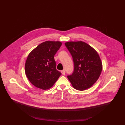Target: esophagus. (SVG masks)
I'll use <instances>...</instances> for the list:
<instances>
[{"label": "esophagus", "mask_w": 125, "mask_h": 125, "mask_svg": "<svg viewBox=\"0 0 125 125\" xmlns=\"http://www.w3.org/2000/svg\"><path fill=\"white\" fill-rule=\"evenodd\" d=\"M61 73H62V74L63 75H65V70L63 69V70L61 71Z\"/></svg>", "instance_id": "obj_1"}]
</instances>
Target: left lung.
<instances>
[{"mask_svg": "<svg viewBox=\"0 0 125 125\" xmlns=\"http://www.w3.org/2000/svg\"><path fill=\"white\" fill-rule=\"evenodd\" d=\"M65 45L72 55L74 70L68 78L73 88L83 91L91 87L99 78L102 62L96 50L83 41H69Z\"/></svg>", "mask_w": 125, "mask_h": 125, "instance_id": "obj_1", "label": "left lung"}]
</instances>
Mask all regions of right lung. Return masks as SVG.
<instances>
[{"label":"right lung","mask_w":125,"mask_h":125,"mask_svg":"<svg viewBox=\"0 0 125 125\" xmlns=\"http://www.w3.org/2000/svg\"><path fill=\"white\" fill-rule=\"evenodd\" d=\"M61 45L60 41H45L28 55L25 66V73L35 87L42 90L51 88L61 75L56 70L54 60V55Z\"/></svg>","instance_id":"1"}]
</instances>
